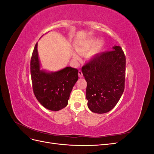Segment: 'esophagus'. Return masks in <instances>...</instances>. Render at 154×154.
Masks as SVG:
<instances>
[{"label": "esophagus", "mask_w": 154, "mask_h": 154, "mask_svg": "<svg viewBox=\"0 0 154 154\" xmlns=\"http://www.w3.org/2000/svg\"><path fill=\"white\" fill-rule=\"evenodd\" d=\"M78 76H79V77H80V78H82V77H83V73H82L81 70H79V71H78Z\"/></svg>", "instance_id": "1"}]
</instances>
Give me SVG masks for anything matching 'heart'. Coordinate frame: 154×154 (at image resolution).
<instances>
[{"label":"heart","instance_id":"obj_1","mask_svg":"<svg viewBox=\"0 0 154 154\" xmlns=\"http://www.w3.org/2000/svg\"><path fill=\"white\" fill-rule=\"evenodd\" d=\"M96 43H97V45L96 44ZM96 44L97 45L96 47L91 51L90 50L94 47ZM102 45H103V41H99L97 42V40L95 38H88L83 40L80 44H78L76 45V49L78 51V53H80V54H85L90 50V52L86 54V58L87 60H91L98 52V51L101 48ZM74 57L76 59L78 58V57L76 54L74 55Z\"/></svg>","mask_w":154,"mask_h":154}]
</instances>
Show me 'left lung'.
Instances as JSON below:
<instances>
[{
	"instance_id": "1",
	"label": "left lung",
	"mask_w": 154,
	"mask_h": 154,
	"mask_svg": "<svg viewBox=\"0 0 154 154\" xmlns=\"http://www.w3.org/2000/svg\"><path fill=\"white\" fill-rule=\"evenodd\" d=\"M126 58L120 46L97 54L82 68L87 83L86 98L92 112L106 113L118 103L125 89Z\"/></svg>"
}]
</instances>
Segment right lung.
I'll return each instance as SVG.
<instances>
[{"label": "right lung", "instance_id": "1", "mask_svg": "<svg viewBox=\"0 0 154 154\" xmlns=\"http://www.w3.org/2000/svg\"><path fill=\"white\" fill-rule=\"evenodd\" d=\"M38 43L31 58V76L34 94L39 103L48 110L58 111L68 104L70 94L78 80V70L66 67L49 72L40 69Z\"/></svg>", "mask_w": 154, "mask_h": 154}]
</instances>
